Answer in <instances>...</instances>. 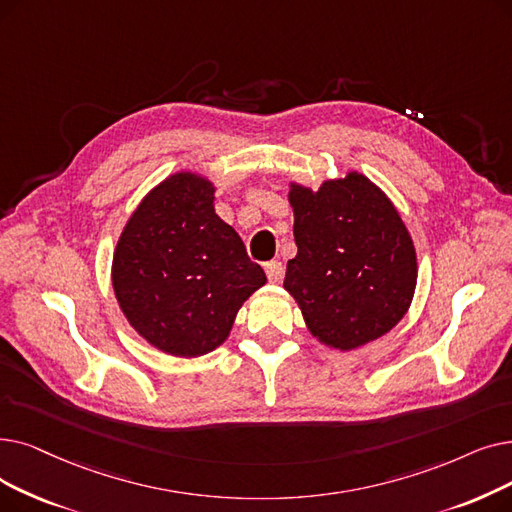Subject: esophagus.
<instances>
[{
	"instance_id": "1",
	"label": "esophagus",
	"mask_w": 512,
	"mask_h": 512,
	"mask_svg": "<svg viewBox=\"0 0 512 512\" xmlns=\"http://www.w3.org/2000/svg\"><path fill=\"white\" fill-rule=\"evenodd\" d=\"M265 274H268L270 282H280L282 276H284V263L278 261V259L268 261V263H265Z\"/></svg>"
}]
</instances>
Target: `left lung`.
<instances>
[{"mask_svg":"<svg viewBox=\"0 0 512 512\" xmlns=\"http://www.w3.org/2000/svg\"><path fill=\"white\" fill-rule=\"evenodd\" d=\"M297 255L284 288L322 343L349 351L389 332L410 307L416 253L402 217L368 177L349 173L318 192L291 184Z\"/></svg>","mask_w":512,"mask_h":512,"instance_id":"left-lung-1","label":"left lung"}]
</instances>
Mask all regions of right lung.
<instances>
[{
	"label": "right lung",
	"instance_id": "obj_1",
	"mask_svg": "<svg viewBox=\"0 0 512 512\" xmlns=\"http://www.w3.org/2000/svg\"><path fill=\"white\" fill-rule=\"evenodd\" d=\"M213 184L175 173L127 221L113 259V286L129 324L177 358L213 351L240 305L265 284L232 226L213 209Z\"/></svg>",
	"mask_w": 512,
	"mask_h": 512
}]
</instances>
